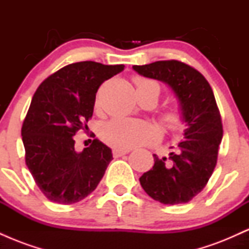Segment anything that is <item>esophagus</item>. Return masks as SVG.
<instances>
[{
	"label": "esophagus",
	"instance_id": "34e87169",
	"mask_svg": "<svg viewBox=\"0 0 249 249\" xmlns=\"http://www.w3.org/2000/svg\"><path fill=\"white\" fill-rule=\"evenodd\" d=\"M128 152H130V150H124V148H113L112 154L115 158H119V157L124 156V154H126Z\"/></svg>",
	"mask_w": 249,
	"mask_h": 249
}]
</instances>
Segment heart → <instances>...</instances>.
<instances>
[{
    "label": "heart",
    "mask_w": 249,
    "mask_h": 249,
    "mask_svg": "<svg viewBox=\"0 0 249 249\" xmlns=\"http://www.w3.org/2000/svg\"><path fill=\"white\" fill-rule=\"evenodd\" d=\"M137 90L157 87L156 83L144 78H136ZM167 126L173 131H178L184 125V117L179 108H171L165 115ZM101 136L105 142L115 148H132L141 145L156 142L159 132L150 123L132 118H115L103 125Z\"/></svg>",
    "instance_id": "heart-1"
}]
</instances>
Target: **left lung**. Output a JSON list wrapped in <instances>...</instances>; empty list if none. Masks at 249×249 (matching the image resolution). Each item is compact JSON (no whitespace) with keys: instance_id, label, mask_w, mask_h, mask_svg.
I'll return each instance as SVG.
<instances>
[{"instance_id":"obj_1","label":"left lung","mask_w":249,"mask_h":249,"mask_svg":"<svg viewBox=\"0 0 249 249\" xmlns=\"http://www.w3.org/2000/svg\"><path fill=\"white\" fill-rule=\"evenodd\" d=\"M132 68L141 76L170 87L187 126L176 152L168 158L153 154V167L139 181L145 192L161 204H185L206 186L218 159L224 131L213 90L198 70L174 59Z\"/></svg>"}]
</instances>
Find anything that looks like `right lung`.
<instances>
[{"label": "right lung", "instance_id": "add662e5", "mask_svg": "<svg viewBox=\"0 0 249 249\" xmlns=\"http://www.w3.org/2000/svg\"><path fill=\"white\" fill-rule=\"evenodd\" d=\"M124 68L91 61L72 63L37 88L22 125V141L25 164L50 201L70 205L87 198L113 159L111 148L98 139L77 152L73 137L88 130L102 83Z\"/></svg>", "mask_w": 249, "mask_h": 249}]
</instances>
